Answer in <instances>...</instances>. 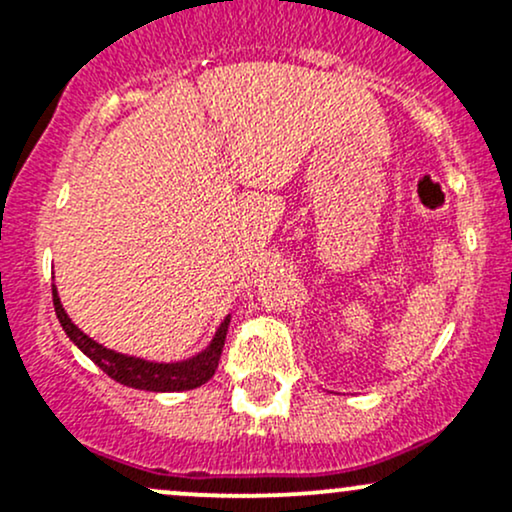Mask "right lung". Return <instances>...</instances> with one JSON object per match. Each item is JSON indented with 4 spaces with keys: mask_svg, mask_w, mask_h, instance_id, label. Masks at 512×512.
<instances>
[{
    "mask_svg": "<svg viewBox=\"0 0 512 512\" xmlns=\"http://www.w3.org/2000/svg\"><path fill=\"white\" fill-rule=\"evenodd\" d=\"M52 303H55L57 320H60L67 337L72 339V342L103 370V373H108L110 378L117 380L120 385L146 392H182L195 390V387L207 383L211 375L216 373V366H219L223 342H226L228 322H231V315L223 317L214 339H211L207 349L199 351L197 356L178 363H156L144 361V358L137 356L120 354V351L113 349H105V346L98 344L96 339H91L88 334L81 332L72 322V317L67 315V310L62 308L60 293H57L55 286H52Z\"/></svg>",
    "mask_w": 512,
    "mask_h": 512,
    "instance_id": "right-lung-1",
    "label": "right lung"
}]
</instances>
